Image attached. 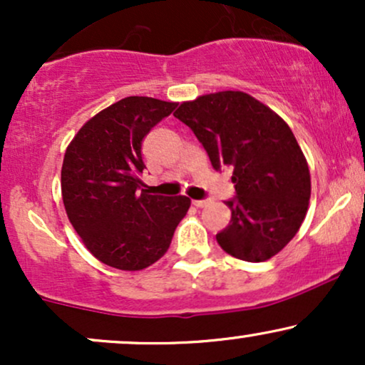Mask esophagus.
Returning a JSON list of instances; mask_svg holds the SVG:
<instances>
[{
  "label": "esophagus",
  "mask_w": 365,
  "mask_h": 365,
  "mask_svg": "<svg viewBox=\"0 0 365 365\" xmlns=\"http://www.w3.org/2000/svg\"><path fill=\"white\" fill-rule=\"evenodd\" d=\"M209 202H211V200H209V199H202V200H192V204H194L195 207H206Z\"/></svg>",
  "instance_id": "1"
}]
</instances>
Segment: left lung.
I'll use <instances>...</instances> for the list:
<instances>
[{"mask_svg": "<svg viewBox=\"0 0 365 365\" xmlns=\"http://www.w3.org/2000/svg\"><path fill=\"white\" fill-rule=\"evenodd\" d=\"M192 128L215 170L233 171L232 220L216 235L226 254L249 262L271 259L307 215L311 173L282 116L252 96L223 91L185 101L173 113Z\"/></svg>", "mask_w": 365, "mask_h": 365, "instance_id": "8db88e82", "label": "left lung"}]
</instances>
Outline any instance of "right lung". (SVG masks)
<instances>
[{"instance_id":"1","label":"right lung","mask_w":365,"mask_h":365,"mask_svg":"<svg viewBox=\"0 0 365 365\" xmlns=\"http://www.w3.org/2000/svg\"><path fill=\"white\" fill-rule=\"evenodd\" d=\"M175 108L130 96L92 116L66 148V216L87 250L116 269L139 271L161 259L190 207L185 195H150L140 188L142 140Z\"/></svg>"}]
</instances>
